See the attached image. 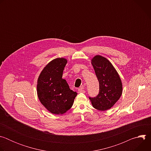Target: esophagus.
<instances>
[{"label":"esophagus","mask_w":151,"mask_h":151,"mask_svg":"<svg viewBox=\"0 0 151 151\" xmlns=\"http://www.w3.org/2000/svg\"><path fill=\"white\" fill-rule=\"evenodd\" d=\"M78 93H85V91L83 90V87H82L81 88L78 89Z\"/></svg>","instance_id":"34e87169"}]
</instances>
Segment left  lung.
I'll use <instances>...</instances> for the list:
<instances>
[{
    "mask_svg": "<svg viewBox=\"0 0 151 151\" xmlns=\"http://www.w3.org/2000/svg\"><path fill=\"white\" fill-rule=\"evenodd\" d=\"M91 64L99 82V93L96 97L89 99L95 109L102 111L108 110L122 95L121 78L112 63L101 55L94 57Z\"/></svg>",
    "mask_w": 151,
    "mask_h": 151,
    "instance_id": "left-lung-1",
    "label": "left lung"
}]
</instances>
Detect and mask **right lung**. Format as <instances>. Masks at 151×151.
Listing matches in <instances>:
<instances>
[{
    "label": "right lung",
    "instance_id": "obj_1",
    "mask_svg": "<svg viewBox=\"0 0 151 151\" xmlns=\"http://www.w3.org/2000/svg\"><path fill=\"white\" fill-rule=\"evenodd\" d=\"M68 60L57 58L50 61L41 72L37 84V93L40 103L51 113L60 115L69 110L77 96L62 78Z\"/></svg>",
    "mask_w": 151,
    "mask_h": 151
}]
</instances>
